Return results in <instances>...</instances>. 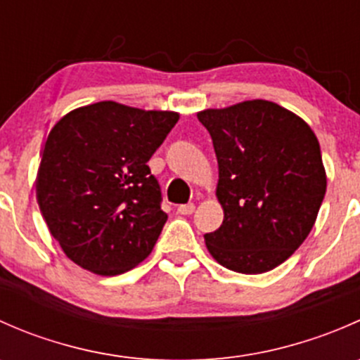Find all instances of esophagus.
Here are the masks:
<instances>
[{
  "label": "esophagus",
  "instance_id": "1",
  "mask_svg": "<svg viewBox=\"0 0 360 360\" xmlns=\"http://www.w3.org/2000/svg\"><path fill=\"white\" fill-rule=\"evenodd\" d=\"M177 212L183 214V216H190V214L195 212V205L193 203H184V205L177 207Z\"/></svg>",
  "mask_w": 360,
  "mask_h": 360
}]
</instances>
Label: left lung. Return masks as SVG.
Returning <instances> with one entry per match:
<instances>
[{
  "instance_id": "8db88e82",
  "label": "left lung",
  "mask_w": 360,
  "mask_h": 360,
  "mask_svg": "<svg viewBox=\"0 0 360 360\" xmlns=\"http://www.w3.org/2000/svg\"><path fill=\"white\" fill-rule=\"evenodd\" d=\"M217 158L223 224L205 235L228 270L257 275L291 257L308 237L328 176L317 136L303 118L263 99L197 112Z\"/></svg>"
}]
</instances>
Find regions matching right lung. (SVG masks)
Listing matches in <instances>:
<instances>
[{
    "label": "right lung",
    "instance_id": "add662e5",
    "mask_svg": "<svg viewBox=\"0 0 360 360\" xmlns=\"http://www.w3.org/2000/svg\"><path fill=\"white\" fill-rule=\"evenodd\" d=\"M177 120L176 111L101 101L52 127L36 174V200L72 263L112 277L150 256L167 214L146 163Z\"/></svg>",
    "mask_w": 360,
    "mask_h": 360
}]
</instances>
